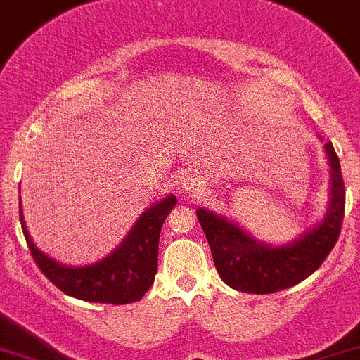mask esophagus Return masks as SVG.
<instances>
[{"mask_svg": "<svg viewBox=\"0 0 360 360\" xmlns=\"http://www.w3.org/2000/svg\"><path fill=\"white\" fill-rule=\"evenodd\" d=\"M181 188L188 193H200L204 190V181L199 174H184L181 177Z\"/></svg>", "mask_w": 360, "mask_h": 360, "instance_id": "obj_1", "label": "esophagus"}]
</instances>
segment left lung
<instances>
[{
  "label": "left lung",
  "mask_w": 360,
  "mask_h": 360,
  "mask_svg": "<svg viewBox=\"0 0 360 360\" xmlns=\"http://www.w3.org/2000/svg\"><path fill=\"white\" fill-rule=\"evenodd\" d=\"M330 165V202L316 227L298 240L270 247L221 214L199 207L197 218L210 243L213 263L227 286L245 293L266 295L297 286L314 274L330 254L345 217V183L341 165L330 142L325 143Z\"/></svg>",
  "instance_id": "obj_1"
}]
</instances>
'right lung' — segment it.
Instances as JSON below:
<instances>
[{"mask_svg":"<svg viewBox=\"0 0 360 360\" xmlns=\"http://www.w3.org/2000/svg\"><path fill=\"white\" fill-rule=\"evenodd\" d=\"M176 202V197L169 195L147 207L122 243L89 266H65L46 256L30 238L21 210L19 218L37 266L58 290L79 300L120 305L140 300L153 286L161 226Z\"/></svg>","mask_w":360,"mask_h":360,"instance_id":"obj_1","label":"right lung"}]
</instances>
